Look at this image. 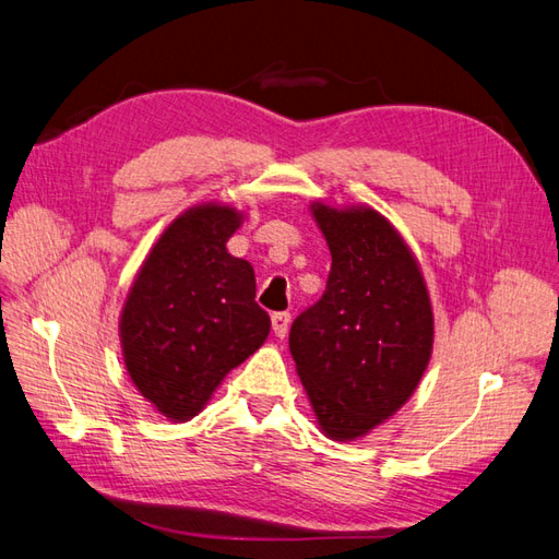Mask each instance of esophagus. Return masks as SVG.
I'll list each match as a JSON object with an SVG mask.
<instances>
[{"mask_svg": "<svg viewBox=\"0 0 559 559\" xmlns=\"http://www.w3.org/2000/svg\"><path fill=\"white\" fill-rule=\"evenodd\" d=\"M270 320H273L275 336L284 338L286 331H289V324H292V314L289 312H275L273 317H270Z\"/></svg>", "mask_w": 559, "mask_h": 559, "instance_id": "1", "label": "esophagus"}]
</instances>
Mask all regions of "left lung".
Listing matches in <instances>:
<instances>
[{
  "instance_id": "8db88e82",
  "label": "left lung",
  "mask_w": 559,
  "mask_h": 559,
  "mask_svg": "<svg viewBox=\"0 0 559 559\" xmlns=\"http://www.w3.org/2000/svg\"><path fill=\"white\" fill-rule=\"evenodd\" d=\"M331 251L322 298L300 312L289 350L331 440H355L412 397L432 350L426 282L373 209L312 206Z\"/></svg>"
}]
</instances>
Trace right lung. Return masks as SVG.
<instances>
[{
	"mask_svg": "<svg viewBox=\"0 0 559 559\" xmlns=\"http://www.w3.org/2000/svg\"><path fill=\"white\" fill-rule=\"evenodd\" d=\"M237 228L230 206L186 211L150 251L127 298L119 324L127 371L174 420L202 412L223 376L270 334L253 267L225 249Z\"/></svg>",
	"mask_w": 559,
	"mask_h": 559,
	"instance_id": "add662e5",
	"label": "right lung"
}]
</instances>
